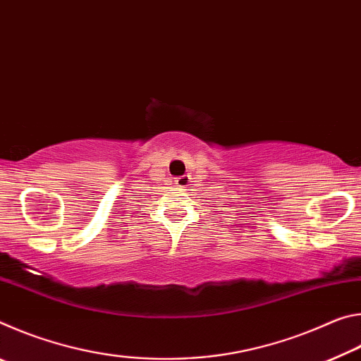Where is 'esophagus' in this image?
<instances>
[{
  "instance_id": "esophagus-1",
  "label": "esophagus",
  "mask_w": 361,
  "mask_h": 361,
  "mask_svg": "<svg viewBox=\"0 0 361 361\" xmlns=\"http://www.w3.org/2000/svg\"><path fill=\"white\" fill-rule=\"evenodd\" d=\"M189 183H191V176L189 175H181L178 178H175V185L178 188H188Z\"/></svg>"
}]
</instances>
